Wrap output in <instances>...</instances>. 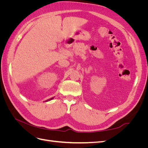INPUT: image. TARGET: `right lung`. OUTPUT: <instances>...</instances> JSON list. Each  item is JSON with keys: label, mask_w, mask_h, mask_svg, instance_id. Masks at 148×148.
<instances>
[{"label": "right lung", "mask_w": 148, "mask_h": 148, "mask_svg": "<svg viewBox=\"0 0 148 148\" xmlns=\"http://www.w3.org/2000/svg\"><path fill=\"white\" fill-rule=\"evenodd\" d=\"M53 97H52V98H51V99H47V101H51V100H52V99H53Z\"/></svg>", "instance_id": "add662e5"}]
</instances>
